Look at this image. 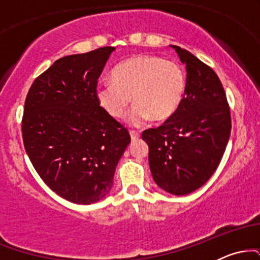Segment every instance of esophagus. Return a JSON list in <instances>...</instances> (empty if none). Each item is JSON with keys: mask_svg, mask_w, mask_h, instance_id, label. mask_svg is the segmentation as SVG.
I'll return each mask as SVG.
<instances>
[{"mask_svg": "<svg viewBox=\"0 0 260 260\" xmlns=\"http://www.w3.org/2000/svg\"><path fill=\"white\" fill-rule=\"evenodd\" d=\"M129 134H131V138H132V140L138 139L139 137H140V133L137 132V131H131Z\"/></svg>", "mask_w": 260, "mask_h": 260, "instance_id": "34e87169", "label": "esophagus"}]
</instances>
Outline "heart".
<instances>
[{
  "instance_id": "1",
  "label": "heart",
  "mask_w": 260,
  "mask_h": 260,
  "mask_svg": "<svg viewBox=\"0 0 260 260\" xmlns=\"http://www.w3.org/2000/svg\"><path fill=\"white\" fill-rule=\"evenodd\" d=\"M111 80L98 86V100L111 117L121 118L132 96L136 105L128 115L132 126H140L151 117L156 121L172 117L186 91L183 68L151 55H136L121 62L113 68Z\"/></svg>"
}]
</instances>
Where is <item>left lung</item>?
<instances>
[{
  "label": "left lung",
  "mask_w": 260,
  "mask_h": 260,
  "mask_svg": "<svg viewBox=\"0 0 260 260\" xmlns=\"http://www.w3.org/2000/svg\"><path fill=\"white\" fill-rule=\"evenodd\" d=\"M186 64V91L180 107L162 126L142 133L149 147L155 183L186 196L207 183L219 166L231 133V115L219 77L209 66L171 45Z\"/></svg>",
  "instance_id": "obj_1"
}]
</instances>
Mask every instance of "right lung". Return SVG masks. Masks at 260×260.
Segmentation results:
<instances>
[{"label": "right lung", "instance_id": "right-lung-1", "mask_svg": "<svg viewBox=\"0 0 260 260\" xmlns=\"http://www.w3.org/2000/svg\"><path fill=\"white\" fill-rule=\"evenodd\" d=\"M115 47L66 56L34 80L25 99L23 143L56 194L91 204L111 189L128 131L100 106L96 86Z\"/></svg>", "mask_w": 260, "mask_h": 260}]
</instances>
